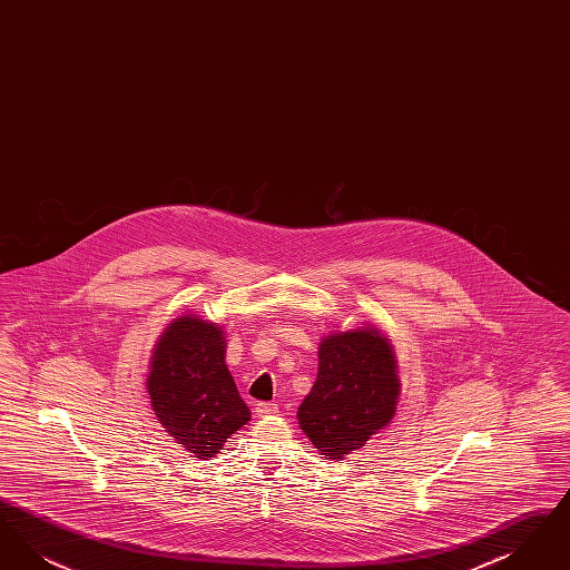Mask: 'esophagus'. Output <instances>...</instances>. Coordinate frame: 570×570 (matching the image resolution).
Instances as JSON below:
<instances>
[{"label":"esophagus","mask_w":570,"mask_h":570,"mask_svg":"<svg viewBox=\"0 0 570 570\" xmlns=\"http://www.w3.org/2000/svg\"><path fill=\"white\" fill-rule=\"evenodd\" d=\"M254 412L258 416H272V414L277 412V404H273V402H258V404H254Z\"/></svg>","instance_id":"esophagus-1"}]
</instances>
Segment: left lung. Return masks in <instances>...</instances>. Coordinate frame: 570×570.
I'll list each match as a JSON object with an SVG mask.
<instances>
[{"instance_id":"8db88e82","label":"left lung","mask_w":570,"mask_h":570,"mask_svg":"<svg viewBox=\"0 0 570 570\" xmlns=\"http://www.w3.org/2000/svg\"><path fill=\"white\" fill-rule=\"evenodd\" d=\"M318 361V379L298 406V425L326 460H344L395 414V356L380 331L356 328L325 337Z\"/></svg>"}]
</instances>
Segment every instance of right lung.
Masks as SVG:
<instances>
[{"label": "right lung", "instance_id": "1", "mask_svg": "<svg viewBox=\"0 0 570 570\" xmlns=\"http://www.w3.org/2000/svg\"><path fill=\"white\" fill-rule=\"evenodd\" d=\"M224 337L214 323L181 316L156 344L147 389L158 421L198 460L219 453L249 421L224 363Z\"/></svg>", "mask_w": 570, "mask_h": 570}]
</instances>
